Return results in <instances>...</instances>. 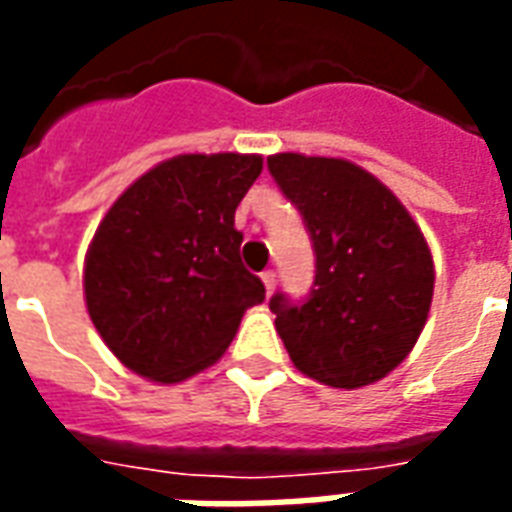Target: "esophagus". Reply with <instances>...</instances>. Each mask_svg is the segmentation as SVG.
<instances>
[{
  "label": "esophagus",
  "mask_w": 512,
  "mask_h": 512,
  "mask_svg": "<svg viewBox=\"0 0 512 512\" xmlns=\"http://www.w3.org/2000/svg\"><path fill=\"white\" fill-rule=\"evenodd\" d=\"M260 279H263V285H266V293L271 296V293H274V288H277V274H274V271H263V274H260Z\"/></svg>",
  "instance_id": "obj_1"
}]
</instances>
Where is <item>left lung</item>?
<instances>
[{"mask_svg": "<svg viewBox=\"0 0 512 512\" xmlns=\"http://www.w3.org/2000/svg\"><path fill=\"white\" fill-rule=\"evenodd\" d=\"M268 169L315 249L307 301H268L293 365L337 389L376 384L428 321L436 277L425 235L376 175L345 158L277 153Z\"/></svg>", "mask_w": 512, "mask_h": 512, "instance_id": "obj_1", "label": "left lung"}]
</instances>
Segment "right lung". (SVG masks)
Returning <instances> with one entry per match:
<instances>
[{
  "label": "right lung",
  "instance_id": "obj_1",
  "mask_svg": "<svg viewBox=\"0 0 512 512\" xmlns=\"http://www.w3.org/2000/svg\"><path fill=\"white\" fill-rule=\"evenodd\" d=\"M260 172V156H175L134 180L98 224L84 301L101 340L136 376L178 384L200 373L266 299L235 230V208Z\"/></svg>",
  "mask_w": 512,
  "mask_h": 512
}]
</instances>
